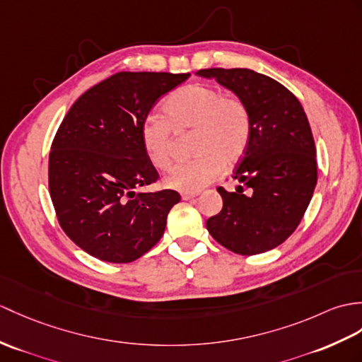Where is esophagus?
<instances>
[{"mask_svg":"<svg viewBox=\"0 0 362 362\" xmlns=\"http://www.w3.org/2000/svg\"><path fill=\"white\" fill-rule=\"evenodd\" d=\"M199 196V192H182V199L183 200H191Z\"/></svg>","mask_w":362,"mask_h":362,"instance_id":"1","label":"esophagus"}]
</instances>
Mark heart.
Listing matches in <instances>:
<instances>
[{"label":"heart","mask_w":362,"mask_h":362,"mask_svg":"<svg viewBox=\"0 0 362 362\" xmlns=\"http://www.w3.org/2000/svg\"><path fill=\"white\" fill-rule=\"evenodd\" d=\"M166 119L148 115L141 123L143 149L158 170H168L173 160V129L194 131V160L182 163L166 175L168 188L196 192L219 177L225 163H234L245 154L251 136V117L240 98L223 95L217 88L188 85L168 97Z\"/></svg>","instance_id":"obj_1"}]
</instances>
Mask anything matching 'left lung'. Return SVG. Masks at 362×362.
Here are the masks:
<instances>
[{"label": "left lung", "mask_w": 362, "mask_h": 362, "mask_svg": "<svg viewBox=\"0 0 362 362\" xmlns=\"http://www.w3.org/2000/svg\"><path fill=\"white\" fill-rule=\"evenodd\" d=\"M197 75L234 92L251 117L248 148L233 175L239 185L233 192L217 188L223 206L206 228L233 253H265L298 228L317 182L316 146L304 107L279 81L251 69L211 67Z\"/></svg>", "instance_id": "8db88e82"}]
</instances>
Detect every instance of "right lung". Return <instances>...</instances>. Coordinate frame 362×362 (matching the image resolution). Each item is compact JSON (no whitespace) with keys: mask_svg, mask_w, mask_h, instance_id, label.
I'll return each mask as SVG.
<instances>
[{"mask_svg":"<svg viewBox=\"0 0 362 362\" xmlns=\"http://www.w3.org/2000/svg\"><path fill=\"white\" fill-rule=\"evenodd\" d=\"M189 74L119 72L92 86L66 114L49 154V192L63 231L88 255L128 264L163 236L173 189L137 192L158 173L140 128L151 107Z\"/></svg>","mask_w":362,"mask_h":362,"instance_id":"1","label":"right lung"}]
</instances>
